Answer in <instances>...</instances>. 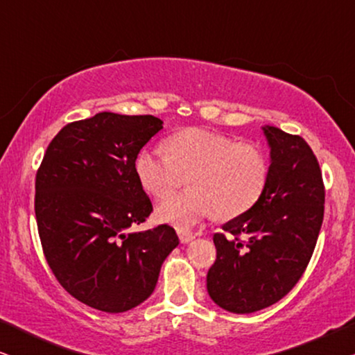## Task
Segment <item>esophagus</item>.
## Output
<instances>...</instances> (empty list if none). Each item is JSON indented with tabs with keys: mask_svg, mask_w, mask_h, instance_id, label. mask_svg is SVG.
<instances>
[{
	"mask_svg": "<svg viewBox=\"0 0 355 355\" xmlns=\"http://www.w3.org/2000/svg\"><path fill=\"white\" fill-rule=\"evenodd\" d=\"M178 234H179V241H181L182 244H189V242H192L193 239H196V236L191 234V232H187V231H179Z\"/></svg>",
	"mask_w": 355,
	"mask_h": 355,
	"instance_id": "obj_1",
	"label": "esophagus"
}]
</instances>
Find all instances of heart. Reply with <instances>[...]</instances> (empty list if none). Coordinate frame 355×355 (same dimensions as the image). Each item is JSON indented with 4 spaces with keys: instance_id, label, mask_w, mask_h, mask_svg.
I'll use <instances>...</instances> for the list:
<instances>
[{
    "instance_id": "heart-1",
    "label": "heart",
    "mask_w": 355,
    "mask_h": 355,
    "mask_svg": "<svg viewBox=\"0 0 355 355\" xmlns=\"http://www.w3.org/2000/svg\"><path fill=\"white\" fill-rule=\"evenodd\" d=\"M168 150L147 147L135 158V173L145 191L162 198L189 176L191 191L168 197L157 218L181 231L207 218L239 216L259 202L268 182L270 164L252 144H236L225 134L191 128L169 137Z\"/></svg>"
}]
</instances>
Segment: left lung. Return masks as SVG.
Segmentation results:
<instances>
[{
    "mask_svg": "<svg viewBox=\"0 0 355 355\" xmlns=\"http://www.w3.org/2000/svg\"><path fill=\"white\" fill-rule=\"evenodd\" d=\"M261 130L270 147L268 182L250 210L223 225L230 236H213L216 260L207 275L211 300L232 313L283 299L307 268L323 223L324 187L312 148L275 125Z\"/></svg>",
    "mask_w": 355,
    "mask_h": 355,
    "instance_id": "1",
    "label": "left lung"
}]
</instances>
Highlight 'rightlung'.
I'll return each instance as SVG.
<instances>
[{"label":"right lung","instance_id":"add662e5","mask_svg":"<svg viewBox=\"0 0 355 355\" xmlns=\"http://www.w3.org/2000/svg\"><path fill=\"white\" fill-rule=\"evenodd\" d=\"M162 129L155 116L103 111L64 125L37 173L43 254L62 288L92 309L121 313L147 300L179 244L168 225L128 232L152 213L135 158Z\"/></svg>","mask_w":355,"mask_h":355}]
</instances>
